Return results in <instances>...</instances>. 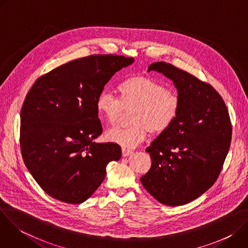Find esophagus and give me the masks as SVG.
I'll use <instances>...</instances> for the list:
<instances>
[{
	"mask_svg": "<svg viewBox=\"0 0 248 248\" xmlns=\"http://www.w3.org/2000/svg\"><path fill=\"white\" fill-rule=\"evenodd\" d=\"M122 153H123V156H124V157H126V156L131 155V154L133 153V151L130 150V149H127V148H123V149H122Z\"/></svg>",
	"mask_w": 248,
	"mask_h": 248,
	"instance_id": "obj_1",
	"label": "esophagus"
}]
</instances>
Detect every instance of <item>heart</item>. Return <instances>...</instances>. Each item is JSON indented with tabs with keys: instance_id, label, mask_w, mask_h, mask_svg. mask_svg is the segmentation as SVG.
<instances>
[{
	"instance_id": "obj_1",
	"label": "heart",
	"mask_w": 248,
	"mask_h": 248,
	"mask_svg": "<svg viewBox=\"0 0 248 248\" xmlns=\"http://www.w3.org/2000/svg\"><path fill=\"white\" fill-rule=\"evenodd\" d=\"M119 99L103 91L96 99L99 116L109 124L118 122L124 109L133 108L127 126H118L106 133V139L124 148H133L146 138L148 131L159 134L169 129L178 119L182 97L178 90L168 88L147 76H134L117 87Z\"/></svg>"
}]
</instances>
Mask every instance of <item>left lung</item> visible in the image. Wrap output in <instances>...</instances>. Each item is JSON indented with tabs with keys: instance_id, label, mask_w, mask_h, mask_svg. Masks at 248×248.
<instances>
[{
	"instance_id": "left-lung-1",
	"label": "left lung",
	"mask_w": 248,
	"mask_h": 248,
	"mask_svg": "<svg viewBox=\"0 0 248 248\" xmlns=\"http://www.w3.org/2000/svg\"><path fill=\"white\" fill-rule=\"evenodd\" d=\"M171 79L182 97L180 115L146 151L150 170L140 181L159 202L180 206L215 184L232 140V123L222 96L211 84L176 66L157 62L148 66Z\"/></svg>"
}]
</instances>
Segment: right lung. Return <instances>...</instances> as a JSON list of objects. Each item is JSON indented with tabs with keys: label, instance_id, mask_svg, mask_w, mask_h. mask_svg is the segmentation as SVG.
Listing matches in <instances>:
<instances>
[{
	"label": "right lung",
	"instance_id": "obj_1",
	"mask_svg": "<svg viewBox=\"0 0 248 248\" xmlns=\"http://www.w3.org/2000/svg\"><path fill=\"white\" fill-rule=\"evenodd\" d=\"M119 55H91L40 77L20 111L23 162L40 187L68 204L88 199L122 156L120 145L95 143L102 131L96 99L116 72L132 63Z\"/></svg>",
	"mask_w": 248,
	"mask_h": 248
}]
</instances>
